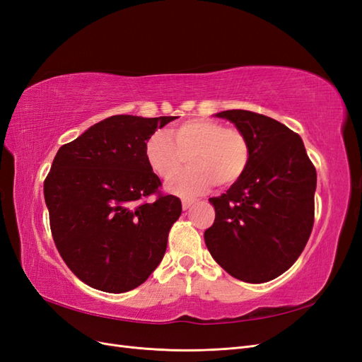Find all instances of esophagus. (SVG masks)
<instances>
[{"label":"esophagus","mask_w":362,"mask_h":362,"mask_svg":"<svg viewBox=\"0 0 362 362\" xmlns=\"http://www.w3.org/2000/svg\"><path fill=\"white\" fill-rule=\"evenodd\" d=\"M193 202H194V199H187V198L182 199V208H184V210H187V208H190V205Z\"/></svg>","instance_id":"34e87169"}]
</instances>
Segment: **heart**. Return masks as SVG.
Segmentation results:
<instances>
[{
	"instance_id": "heart-1",
	"label": "heart",
	"mask_w": 362,
	"mask_h": 362,
	"mask_svg": "<svg viewBox=\"0 0 362 362\" xmlns=\"http://www.w3.org/2000/svg\"><path fill=\"white\" fill-rule=\"evenodd\" d=\"M250 144L243 131L226 128L211 119H190L169 129L157 131L145 144V158L157 177L168 181L177 175L185 158L189 168L168 184L173 194L190 198L216 184L229 187L246 173Z\"/></svg>"
}]
</instances>
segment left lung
Masks as SVG:
<instances>
[{
    "instance_id": "left-lung-1",
    "label": "left lung",
    "mask_w": 362,
    "mask_h": 362,
    "mask_svg": "<svg viewBox=\"0 0 362 362\" xmlns=\"http://www.w3.org/2000/svg\"><path fill=\"white\" fill-rule=\"evenodd\" d=\"M246 134V173L217 198L205 245L229 275L267 282L299 258L314 225L317 173L303 141L278 120L247 110L217 113Z\"/></svg>"
}]
</instances>
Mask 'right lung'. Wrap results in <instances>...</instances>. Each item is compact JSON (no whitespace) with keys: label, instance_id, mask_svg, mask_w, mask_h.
Listing matches in <instances>:
<instances>
[{"label":"right lung","instance_id":"obj_1","mask_svg":"<svg viewBox=\"0 0 362 362\" xmlns=\"http://www.w3.org/2000/svg\"><path fill=\"white\" fill-rule=\"evenodd\" d=\"M177 116L116 115L63 145L43 182L60 257L87 286L125 293L163 259L180 198L161 193L146 140ZM149 195L155 199L148 202Z\"/></svg>","mask_w":362,"mask_h":362}]
</instances>
